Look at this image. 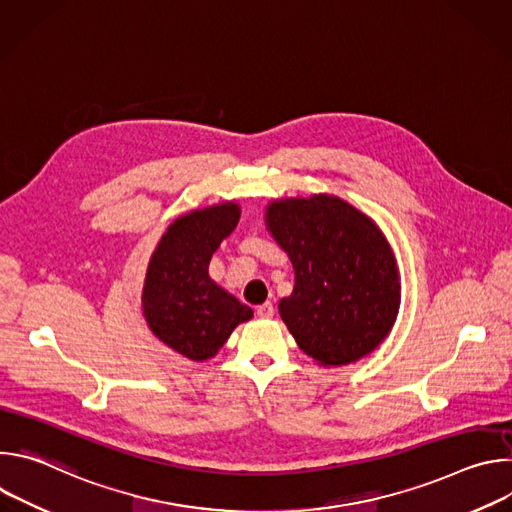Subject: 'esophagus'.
<instances>
[{"instance_id":"1","label":"esophagus","mask_w":512,"mask_h":512,"mask_svg":"<svg viewBox=\"0 0 512 512\" xmlns=\"http://www.w3.org/2000/svg\"><path fill=\"white\" fill-rule=\"evenodd\" d=\"M273 312H275V310H273V304H271V302H265V304H261V306L257 308V316H259V318H265V320H267V318H273Z\"/></svg>"}]
</instances>
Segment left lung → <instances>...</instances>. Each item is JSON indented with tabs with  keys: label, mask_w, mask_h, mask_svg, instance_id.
<instances>
[{
	"label": "left lung",
	"mask_w": 512,
	"mask_h": 512,
	"mask_svg": "<svg viewBox=\"0 0 512 512\" xmlns=\"http://www.w3.org/2000/svg\"><path fill=\"white\" fill-rule=\"evenodd\" d=\"M265 227L294 265L279 316L298 346L328 369L369 356L401 306L397 259L381 227L326 192L271 200Z\"/></svg>",
	"instance_id": "1"
}]
</instances>
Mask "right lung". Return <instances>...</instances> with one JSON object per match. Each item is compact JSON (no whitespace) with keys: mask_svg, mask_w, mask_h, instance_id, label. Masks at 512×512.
<instances>
[{"mask_svg":"<svg viewBox=\"0 0 512 512\" xmlns=\"http://www.w3.org/2000/svg\"><path fill=\"white\" fill-rule=\"evenodd\" d=\"M239 218L237 200L178 216L145 271L141 310L148 328L160 342L196 362L216 356L233 330L253 318L249 306L208 275L212 253L235 231Z\"/></svg>","mask_w":512,"mask_h":512,"instance_id":"add662e5","label":"right lung"}]
</instances>
